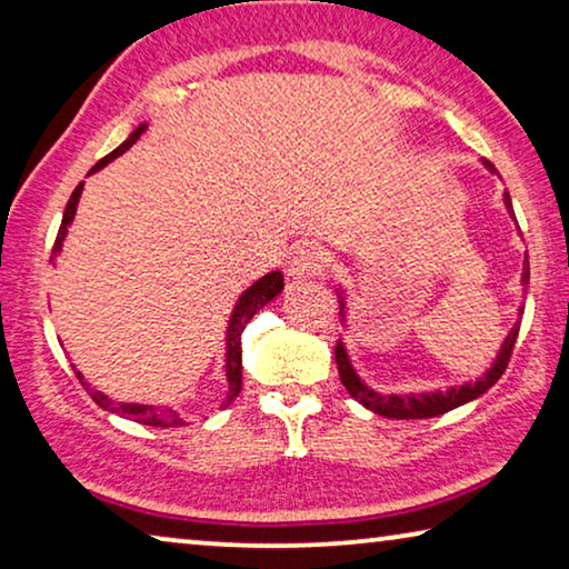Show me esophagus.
I'll return each mask as SVG.
<instances>
[{
    "label": "esophagus",
    "mask_w": 569,
    "mask_h": 569,
    "mask_svg": "<svg viewBox=\"0 0 569 569\" xmlns=\"http://www.w3.org/2000/svg\"><path fill=\"white\" fill-rule=\"evenodd\" d=\"M325 270V250L317 242H299L288 256L286 273L291 278H313Z\"/></svg>",
    "instance_id": "34e87169"
}]
</instances>
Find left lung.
<instances>
[{"instance_id": "8db88e82", "label": "left lung", "mask_w": 569, "mask_h": 569, "mask_svg": "<svg viewBox=\"0 0 569 569\" xmlns=\"http://www.w3.org/2000/svg\"><path fill=\"white\" fill-rule=\"evenodd\" d=\"M482 163H486L490 173H496L493 163H488V160H482ZM503 201H506L508 214L513 217V207H511V197H508V191L503 193ZM527 283H529V260H527V266H523V273H521V286H527ZM337 296H339V317H342V321H347L345 319L347 317V299H345L342 288H337ZM521 313H523V307H519V319H521ZM519 327H521V321H516V325L511 327V332H508V337L503 339V345L496 355L493 366L482 372V378L475 380V383L452 386V388H447V391H427V393H388V396L378 393V391H372V388L358 376V372H355L352 362H350V355H347V347H345L342 339H339L337 347H335L339 380H342L347 393H350L355 401H360L362 406H366V409H370L372 413H378V417H388V419H431V417H439V413H447V411L457 409V406L475 401V398H480L490 386H496V380L503 376L508 360H511L516 337H519Z\"/></svg>"}]
</instances>
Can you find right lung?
<instances>
[{
    "label": "right lung",
    "mask_w": 569,
    "mask_h": 569,
    "mask_svg": "<svg viewBox=\"0 0 569 569\" xmlns=\"http://www.w3.org/2000/svg\"><path fill=\"white\" fill-rule=\"evenodd\" d=\"M146 127L148 124H140V127H134V130L130 132V138H127L120 148L117 150H112L109 152V156H104L99 160V163L91 168L89 173H97L99 168H104L107 163H112L114 158H120L124 150H130L134 142H138V138L142 132H146ZM81 191H83V183H79L76 186V191L71 193V199H68V203H66V211H63V222H61V230H58V237H56V244H53V256H50V262L56 260V256L58 252L63 250V240H66V234H68V227H71V222H73V217H76V207H79V199H81ZM283 291V273L281 270H273V273H268V276H262L260 281H256L252 283L248 291H242V296L240 299H237V303H234V309H232V317H230V327H227V347H224V355H227V366H224V370H227V388H230V391H227V398H224V403H222V409L224 406H230L234 398H237V393H240V388H242V332H244V327H248V321L256 317V313L266 307L268 301H273L278 293ZM73 370H76V366H71ZM76 378L81 380L83 386H87V391H89V396L94 398V403L97 406H101V409L104 411H112V413H120V417H124V419H132V421H138V423H146V427H181L183 423V419H181V413H178L176 409H168V406H148V403H122V401H112V398H109L107 393H101V391H94V388H89V383L87 380H83V376L79 370H76Z\"/></svg>",
    "instance_id": "add662e5"
}]
</instances>
